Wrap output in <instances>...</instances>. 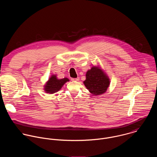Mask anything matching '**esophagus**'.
I'll list each match as a JSON object with an SVG mask.
<instances>
[{
	"label": "esophagus",
	"mask_w": 157,
	"mask_h": 157,
	"mask_svg": "<svg viewBox=\"0 0 157 157\" xmlns=\"http://www.w3.org/2000/svg\"><path fill=\"white\" fill-rule=\"evenodd\" d=\"M71 80L72 81H78L79 80V77H77V78H71Z\"/></svg>",
	"instance_id": "1"
}]
</instances>
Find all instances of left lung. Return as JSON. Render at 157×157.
I'll list each match as a JSON object with an SVG mask.
<instances>
[{
	"instance_id": "left-lung-1",
	"label": "left lung",
	"mask_w": 157,
	"mask_h": 157,
	"mask_svg": "<svg viewBox=\"0 0 157 157\" xmlns=\"http://www.w3.org/2000/svg\"><path fill=\"white\" fill-rule=\"evenodd\" d=\"M86 78L84 84L93 95H100L105 93L109 86L110 81L103 70L98 67H93L86 74Z\"/></svg>"
}]
</instances>
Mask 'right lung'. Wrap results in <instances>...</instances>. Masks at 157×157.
Wrapping results in <instances>:
<instances>
[{"mask_svg": "<svg viewBox=\"0 0 157 157\" xmlns=\"http://www.w3.org/2000/svg\"><path fill=\"white\" fill-rule=\"evenodd\" d=\"M67 82H69V79L67 78L59 80L55 75H53L46 83L44 89L47 93L54 94L60 90Z\"/></svg>", "mask_w": 157, "mask_h": 157, "instance_id": "1", "label": "right lung"}]
</instances>
